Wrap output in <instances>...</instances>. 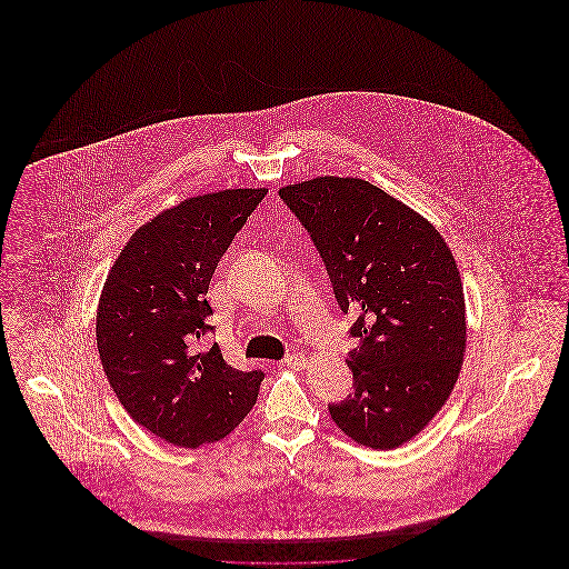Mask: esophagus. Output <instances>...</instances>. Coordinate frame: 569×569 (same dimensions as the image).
Instances as JSON below:
<instances>
[{"instance_id": "esophagus-1", "label": "esophagus", "mask_w": 569, "mask_h": 569, "mask_svg": "<svg viewBox=\"0 0 569 569\" xmlns=\"http://www.w3.org/2000/svg\"><path fill=\"white\" fill-rule=\"evenodd\" d=\"M281 362H283L286 367H290V369H297V371H300V369H305V367H307V356L302 352H292L290 356H286Z\"/></svg>"}]
</instances>
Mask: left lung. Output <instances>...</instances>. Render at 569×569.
Listing matches in <instances>:
<instances>
[{"label":"left lung","instance_id":"obj_1","mask_svg":"<svg viewBox=\"0 0 569 569\" xmlns=\"http://www.w3.org/2000/svg\"><path fill=\"white\" fill-rule=\"evenodd\" d=\"M281 200L320 251L343 313L353 392L328 406L356 443L392 450L448 401L467 343L465 295L450 247L390 193L353 177L286 186Z\"/></svg>","mask_w":569,"mask_h":569}]
</instances>
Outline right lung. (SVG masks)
<instances>
[{
	"instance_id": "obj_1",
	"label": "right lung",
	"mask_w": 569,
	"mask_h": 569,
	"mask_svg": "<svg viewBox=\"0 0 569 569\" xmlns=\"http://www.w3.org/2000/svg\"><path fill=\"white\" fill-rule=\"evenodd\" d=\"M223 190L188 198L149 219L110 269L96 318L110 388L149 433L179 448L213 443L256 406L262 371L232 369L209 330L217 262L267 196Z\"/></svg>"
}]
</instances>
